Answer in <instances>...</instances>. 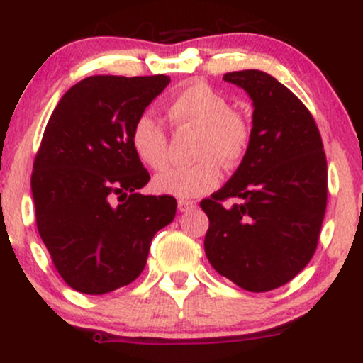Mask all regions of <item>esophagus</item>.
Wrapping results in <instances>:
<instances>
[{
    "label": "esophagus",
    "instance_id": "obj_1",
    "mask_svg": "<svg viewBox=\"0 0 363 363\" xmlns=\"http://www.w3.org/2000/svg\"><path fill=\"white\" fill-rule=\"evenodd\" d=\"M194 206H196V203L194 201H187V199H179V201H177V208H179V211H181V213L193 210Z\"/></svg>",
    "mask_w": 363,
    "mask_h": 363
}]
</instances>
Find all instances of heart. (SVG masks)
Returning <instances> with one entry per match:
<instances>
[{
    "instance_id": "b5f03b06",
    "label": "heart",
    "mask_w": 363,
    "mask_h": 363,
    "mask_svg": "<svg viewBox=\"0 0 363 363\" xmlns=\"http://www.w3.org/2000/svg\"><path fill=\"white\" fill-rule=\"evenodd\" d=\"M167 116L177 126L198 128V157L187 167H169L157 174L153 187L162 194L189 199L213 191L220 184L222 169H234L251 145V126L239 112L230 111L223 95L193 83L167 104ZM131 147L145 165L158 170L167 164V135L150 116H140L131 129Z\"/></svg>"
}]
</instances>
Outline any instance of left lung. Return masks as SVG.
<instances>
[{
    "instance_id": "left-lung-1",
    "label": "left lung",
    "mask_w": 363,
    "mask_h": 363,
    "mask_svg": "<svg viewBox=\"0 0 363 363\" xmlns=\"http://www.w3.org/2000/svg\"><path fill=\"white\" fill-rule=\"evenodd\" d=\"M225 82L252 101L251 145L234 176L203 199L208 261L247 291H269L297 277L314 256L328 201L323 140L307 107L257 69ZM241 203L225 207V199Z\"/></svg>"
}]
</instances>
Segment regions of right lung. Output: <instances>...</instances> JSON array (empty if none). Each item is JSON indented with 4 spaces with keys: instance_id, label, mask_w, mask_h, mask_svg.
Listing matches in <instances>:
<instances>
[{
    "instance_id": "add662e5",
    "label": "right lung",
    "mask_w": 363,
    "mask_h": 363,
    "mask_svg": "<svg viewBox=\"0 0 363 363\" xmlns=\"http://www.w3.org/2000/svg\"><path fill=\"white\" fill-rule=\"evenodd\" d=\"M169 82L89 77L62 95L45 126L30 181L37 230L62 280L82 294L135 281L153 235L176 216V198L138 193L150 174L131 147L133 124Z\"/></svg>"
}]
</instances>
